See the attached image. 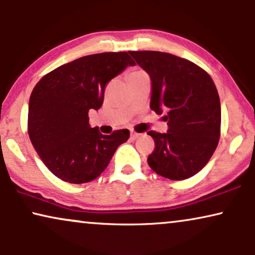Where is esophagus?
<instances>
[{"label": "esophagus", "mask_w": 255, "mask_h": 255, "mask_svg": "<svg viewBox=\"0 0 255 255\" xmlns=\"http://www.w3.org/2000/svg\"><path fill=\"white\" fill-rule=\"evenodd\" d=\"M140 135L141 134H137V133H135V131H131V133H130V138H131V140H136V138L140 136Z\"/></svg>", "instance_id": "esophagus-1"}]
</instances>
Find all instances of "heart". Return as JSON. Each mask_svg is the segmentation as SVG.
I'll use <instances>...</instances> for the list:
<instances>
[{"label": "heart", "instance_id": "1", "mask_svg": "<svg viewBox=\"0 0 255 255\" xmlns=\"http://www.w3.org/2000/svg\"><path fill=\"white\" fill-rule=\"evenodd\" d=\"M135 73H141V72H133L131 74H135Z\"/></svg>", "mask_w": 255, "mask_h": 255}]
</instances>
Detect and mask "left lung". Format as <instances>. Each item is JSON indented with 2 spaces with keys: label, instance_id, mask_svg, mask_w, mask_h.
Returning <instances> with one entry per match:
<instances>
[{
  "label": "left lung",
  "instance_id": "left-lung-1",
  "mask_svg": "<svg viewBox=\"0 0 255 255\" xmlns=\"http://www.w3.org/2000/svg\"><path fill=\"white\" fill-rule=\"evenodd\" d=\"M151 80L150 108L167 111V133L150 130L155 149L148 164L157 175L182 181L205 167L218 145L220 100L204 70L188 59L159 51H129Z\"/></svg>",
  "mask_w": 255,
  "mask_h": 255
}]
</instances>
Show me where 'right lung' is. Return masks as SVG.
<instances>
[{
    "instance_id": "right-lung-1",
    "label": "right lung",
    "mask_w": 255,
    "mask_h": 255,
    "mask_svg": "<svg viewBox=\"0 0 255 255\" xmlns=\"http://www.w3.org/2000/svg\"><path fill=\"white\" fill-rule=\"evenodd\" d=\"M127 52L81 57L40 79L29 100L28 133L44 164L64 182L81 184L99 177L129 130L103 135L91 128L88 111L103 106L105 86L127 66Z\"/></svg>"
}]
</instances>
